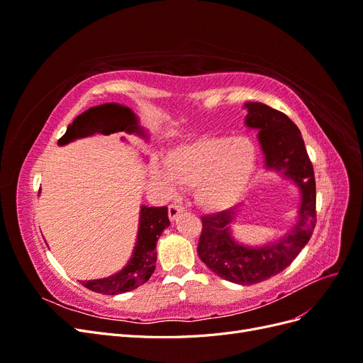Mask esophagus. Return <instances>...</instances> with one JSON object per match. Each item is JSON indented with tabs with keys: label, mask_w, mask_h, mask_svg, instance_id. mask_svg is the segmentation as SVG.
I'll list each match as a JSON object with an SVG mask.
<instances>
[{
	"label": "esophagus",
	"mask_w": 363,
	"mask_h": 363,
	"mask_svg": "<svg viewBox=\"0 0 363 363\" xmlns=\"http://www.w3.org/2000/svg\"><path fill=\"white\" fill-rule=\"evenodd\" d=\"M182 212H183V207H182L180 204H169V207H168V215H169L171 221H172V219L177 218Z\"/></svg>",
	"instance_id": "34e87169"
}]
</instances>
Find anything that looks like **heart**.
Returning <instances> with one entry per match:
<instances>
[{
	"label": "heart",
	"mask_w": 363,
	"mask_h": 363,
	"mask_svg": "<svg viewBox=\"0 0 363 363\" xmlns=\"http://www.w3.org/2000/svg\"><path fill=\"white\" fill-rule=\"evenodd\" d=\"M257 164V148L247 136H204L168 152L164 169L152 168L164 188L194 186V196L206 211L232 206L247 188Z\"/></svg>",
	"instance_id": "1"
}]
</instances>
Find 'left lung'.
I'll return each mask as SVG.
<instances>
[{
	"label": "left lung",
	"instance_id": "left-lung-1",
	"mask_svg": "<svg viewBox=\"0 0 363 363\" xmlns=\"http://www.w3.org/2000/svg\"><path fill=\"white\" fill-rule=\"evenodd\" d=\"M245 123L259 130L267 168L292 179L301 191L298 219L276 244L260 248L239 245L228 225L235 212L223 211L201 216L199 256L212 272L238 284H255L288 268L309 242L316 225V188L312 162L307 156L300 128L283 112L263 103H247Z\"/></svg>",
	"mask_w": 363,
	"mask_h": 363
}]
</instances>
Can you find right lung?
<instances>
[{
  "mask_svg": "<svg viewBox=\"0 0 363 363\" xmlns=\"http://www.w3.org/2000/svg\"><path fill=\"white\" fill-rule=\"evenodd\" d=\"M118 131L145 136V131L138 124L136 115L128 107L112 103L96 106L74 119L67 133L59 139V145H65L74 139L86 138L95 133L111 135L118 133ZM168 225L169 218L167 206H142L136 247L127 267H124L115 276L107 279L87 280L80 283L84 288L104 295L124 294L142 286V284L150 280L156 269V244L159 236Z\"/></svg>",
  "mask_w": 363,
  "mask_h": 363,
  "instance_id": "right-lung-1",
  "label": "right lung"
}]
</instances>
